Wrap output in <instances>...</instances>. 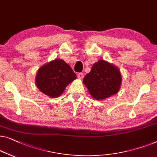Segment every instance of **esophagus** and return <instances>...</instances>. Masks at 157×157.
<instances>
[{
	"label": "esophagus",
	"mask_w": 157,
	"mask_h": 157,
	"mask_svg": "<svg viewBox=\"0 0 157 157\" xmlns=\"http://www.w3.org/2000/svg\"><path fill=\"white\" fill-rule=\"evenodd\" d=\"M78 78L79 79H82L84 78V73H82V72H80V73H79L78 75Z\"/></svg>",
	"instance_id": "34e87169"
}]
</instances>
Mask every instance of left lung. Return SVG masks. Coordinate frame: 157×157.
<instances>
[{
  "instance_id": "obj_1",
  "label": "left lung",
  "mask_w": 157,
  "mask_h": 157,
  "mask_svg": "<svg viewBox=\"0 0 157 157\" xmlns=\"http://www.w3.org/2000/svg\"><path fill=\"white\" fill-rule=\"evenodd\" d=\"M122 79L120 71L116 66L100 59L85 76L83 83L92 98L101 100L117 93Z\"/></svg>"
}]
</instances>
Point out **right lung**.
I'll return each mask as SVG.
<instances>
[{
    "label": "right lung",
    "mask_w": 157,
    "mask_h": 157,
    "mask_svg": "<svg viewBox=\"0 0 157 157\" xmlns=\"http://www.w3.org/2000/svg\"><path fill=\"white\" fill-rule=\"evenodd\" d=\"M76 78L69 65L63 59H56L39 68L35 84L41 92L56 98L60 96L65 87Z\"/></svg>",
    "instance_id": "1"
}]
</instances>
